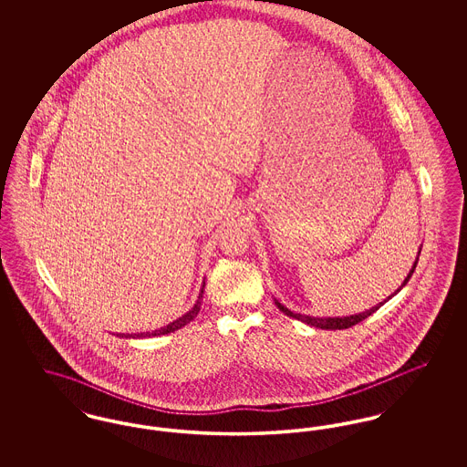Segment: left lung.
Here are the masks:
<instances>
[{
  "label": "left lung",
  "instance_id": "1",
  "mask_svg": "<svg viewBox=\"0 0 467 467\" xmlns=\"http://www.w3.org/2000/svg\"><path fill=\"white\" fill-rule=\"evenodd\" d=\"M419 255H420V250H419ZM417 263H419V257H417V261H415V265L413 267L410 269V273H408V276L404 278V282L400 284V289L396 290L392 296H396L398 292H400L406 284H408V280L411 278V275H413V271H415V267H417ZM392 296H389L383 303H379L377 306H373L371 310L362 311V313H357V315H350V317H310V315H303V313H294V311H290L289 308H285L282 303H278L276 299H275V305L280 308V311H284L287 317H292V318H297V320H301V322H305V324H308V326H313V327H318V329H327V331H336V329H348V327H352V326H356L358 322H362L364 318H368L369 315H373L375 311L379 308V306H383Z\"/></svg>",
  "mask_w": 467,
  "mask_h": 467
}]
</instances>
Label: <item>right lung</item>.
<instances>
[{
    "mask_svg": "<svg viewBox=\"0 0 467 467\" xmlns=\"http://www.w3.org/2000/svg\"><path fill=\"white\" fill-rule=\"evenodd\" d=\"M202 289H204V282H202ZM202 289L200 292V297H198V301H196V305L191 308V310L187 311L185 315H182L180 318H177L175 322H171V324H168L166 327H161V329H156V331H152V333H138V334H120L122 337H150V336H161V334H168L173 333V331H178L180 327H183V326H187L191 320H194L196 317H198V313L201 310V299H202Z\"/></svg>",
    "mask_w": 467,
    "mask_h": 467,
    "instance_id": "obj_1",
    "label": "right lung"
}]
</instances>
